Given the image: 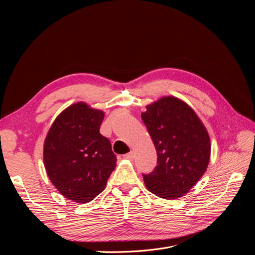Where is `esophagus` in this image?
Wrapping results in <instances>:
<instances>
[{"label": "esophagus", "mask_w": 255, "mask_h": 255, "mask_svg": "<svg viewBox=\"0 0 255 255\" xmlns=\"http://www.w3.org/2000/svg\"><path fill=\"white\" fill-rule=\"evenodd\" d=\"M134 157H135V155H134V153H133V152H130V153L124 155V158L128 159V160H133V159H134Z\"/></svg>", "instance_id": "1"}]
</instances>
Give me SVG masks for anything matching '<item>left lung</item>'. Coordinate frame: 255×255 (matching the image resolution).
Masks as SVG:
<instances>
[{
    "instance_id": "1",
    "label": "left lung",
    "mask_w": 255,
    "mask_h": 255,
    "mask_svg": "<svg viewBox=\"0 0 255 255\" xmlns=\"http://www.w3.org/2000/svg\"><path fill=\"white\" fill-rule=\"evenodd\" d=\"M141 120L157 152V166L142 175L146 189L164 199L188 193L206 172L209 133L196 113L183 100L165 96L146 105Z\"/></svg>"
}]
</instances>
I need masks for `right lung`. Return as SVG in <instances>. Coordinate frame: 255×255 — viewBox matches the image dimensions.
I'll return each mask as SVG.
<instances>
[{"instance_id": "right-lung-1", "label": "right lung", "mask_w": 255, "mask_h": 255, "mask_svg": "<svg viewBox=\"0 0 255 255\" xmlns=\"http://www.w3.org/2000/svg\"><path fill=\"white\" fill-rule=\"evenodd\" d=\"M104 113L76 102L53 121L43 145L47 176L59 192L87 204L101 193L117 158L109 138L99 132Z\"/></svg>"}]
</instances>
